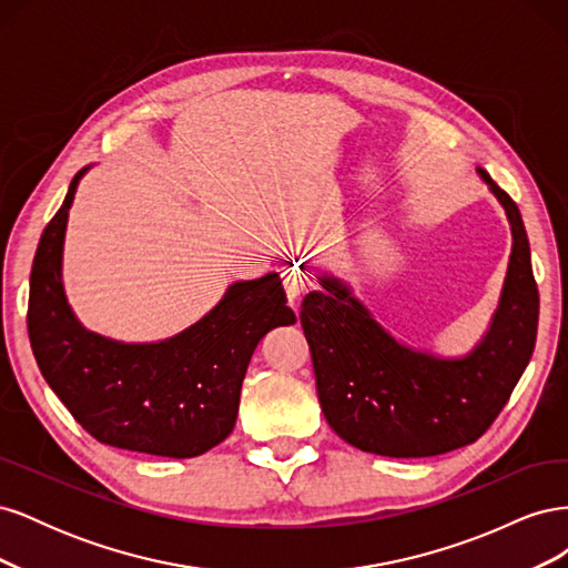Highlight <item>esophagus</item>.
<instances>
[{
	"label": "esophagus",
	"mask_w": 568,
	"mask_h": 568,
	"mask_svg": "<svg viewBox=\"0 0 568 568\" xmlns=\"http://www.w3.org/2000/svg\"><path fill=\"white\" fill-rule=\"evenodd\" d=\"M282 280H284V291H286V296H288L291 303H298L305 296L307 286H311V280H307V274L303 272L301 265L284 267Z\"/></svg>",
	"instance_id": "1"
}]
</instances>
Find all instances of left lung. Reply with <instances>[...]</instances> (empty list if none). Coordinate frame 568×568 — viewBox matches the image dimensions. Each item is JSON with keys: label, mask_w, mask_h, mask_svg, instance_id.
Returning a JSON list of instances; mask_svg holds the SVG:
<instances>
[{"label": "left lung", "mask_w": 568, "mask_h": 568, "mask_svg": "<svg viewBox=\"0 0 568 568\" xmlns=\"http://www.w3.org/2000/svg\"><path fill=\"white\" fill-rule=\"evenodd\" d=\"M503 203L511 255L500 305L484 341L464 357L443 359L395 341L336 277L301 303L313 353L320 405L334 432L355 448L384 457H434L484 436L507 405L536 348L538 284L521 213L490 175Z\"/></svg>", "instance_id": "8db88e82"}]
</instances>
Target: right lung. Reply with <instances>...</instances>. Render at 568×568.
<instances>
[{
    "mask_svg": "<svg viewBox=\"0 0 568 568\" xmlns=\"http://www.w3.org/2000/svg\"><path fill=\"white\" fill-rule=\"evenodd\" d=\"M82 168L49 220L30 272L28 336L49 388L99 443L186 459L225 440L251 355L274 326L294 324L277 272L236 282L213 311L159 343L88 332L63 294L61 255Z\"/></svg>",
    "mask_w": 568,
    "mask_h": 568,
    "instance_id": "1",
    "label": "right lung"
}]
</instances>
